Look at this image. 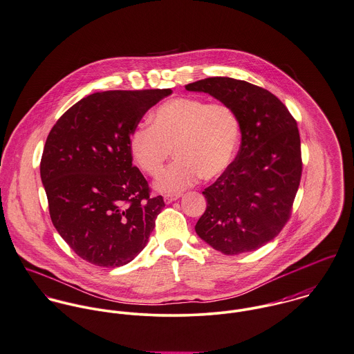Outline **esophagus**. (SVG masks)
<instances>
[{
  "label": "esophagus",
  "instance_id": "obj_1",
  "mask_svg": "<svg viewBox=\"0 0 354 354\" xmlns=\"http://www.w3.org/2000/svg\"><path fill=\"white\" fill-rule=\"evenodd\" d=\"M180 196H182L180 193H175V194H167V196H164V202H165V203H172L174 201L179 199Z\"/></svg>",
  "mask_w": 354,
  "mask_h": 354
}]
</instances>
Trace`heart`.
Returning a JSON list of instances; mask_svg holds the SVG:
<instances>
[{"instance_id": "1", "label": "heart", "mask_w": 354, "mask_h": 354, "mask_svg": "<svg viewBox=\"0 0 354 354\" xmlns=\"http://www.w3.org/2000/svg\"><path fill=\"white\" fill-rule=\"evenodd\" d=\"M241 126L225 103L196 97H174L151 115V126H138L129 137V151L138 168L158 176L172 149L178 158L158 176L155 187L176 193L202 179L221 175L232 162Z\"/></svg>"}]
</instances>
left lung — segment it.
<instances>
[{"instance_id":"obj_1","label":"left lung","mask_w":354,"mask_h":354,"mask_svg":"<svg viewBox=\"0 0 354 354\" xmlns=\"http://www.w3.org/2000/svg\"><path fill=\"white\" fill-rule=\"evenodd\" d=\"M186 89L231 106L241 126L237 156L202 192L207 206L196 235L225 255L255 251L290 217L303 171L297 122L272 92L247 81L209 77Z\"/></svg>"}]
</instances>
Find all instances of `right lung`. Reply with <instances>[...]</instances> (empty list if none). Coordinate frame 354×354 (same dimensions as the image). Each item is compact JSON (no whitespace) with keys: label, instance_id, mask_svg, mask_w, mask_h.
Instances as JSON below:
<instances>
[{"label":"right lung","instance_id":"obj_1","mask_svg":"<svg viewBox=\"0 0 354 354\" xmlns=\"http://www.w3.org/2000/svg\"><path fill=\"white\" fill-rule=\"evenodd\" d=\"M171 89L96 92L72 106L47 136L40 178L53 225L84 261L131 262L165 206L133 165L129 137Z\"/></svg>","mask_w":354,"mask_h":354}]
</instances>
